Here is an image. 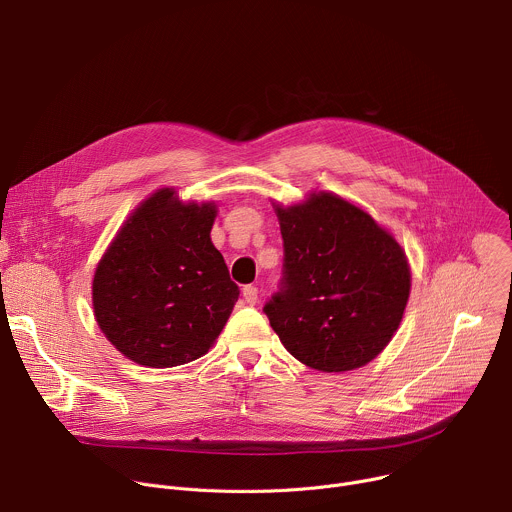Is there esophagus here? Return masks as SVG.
<instances>
[{"label": "esophagus", "mask_w": 512, "mask_h": 512, "mask_svg": "<svg viewBox=\"0 0 512 512\" xmlns=\"http://www.w3.org/2000/svg\"><path fill=\"white\" fill-rule=\"evenodd\" d=\"M242 295H244V301H246L248 305H256V301H258V289H256L254 285H246V287L242 289Z\"/></svg>", "instance_id": "1"}]
</instances>
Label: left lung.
Listing matches in <instances>:
<instances>
[{
    "instance_id": "1",
    "label": "left lung",
    "mask_w": 512,
    "mask_h": 512,
    "mask_svg": "<svg viewBox=\"0 0 512 512\" xmlns=\"http://www.w3.org/2000/svg\"><path fill=\"white\" fill-rule=\"evenodd\" d=\"M282 276L264 313L299 362L346 372L374 360L403 319L411 270L378 223L331 193L276 207Z\"/></svg>"
}]
</instances>
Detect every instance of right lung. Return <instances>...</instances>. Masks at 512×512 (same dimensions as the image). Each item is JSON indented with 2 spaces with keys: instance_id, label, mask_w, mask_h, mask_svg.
I'll return each instance as SVG.
<instances>
[{
  "instance_id": "right-lung-1",
  "label": "right lung",
  "mask_w": 512,
  "mask_h": 512,
  "mask_svg": "<svg viewBox=\"0 0 512 512\" xmlns=\"http://www.w3.org/2000/svg\"><path fill=\"white\" fill-rule=\"evenodd\" d=\"M211 203L162 189L126 221L93 278L95 319L136 364L173 368L207 354L240 289L211 244Z\"/></svg>"
}]
</instances>
